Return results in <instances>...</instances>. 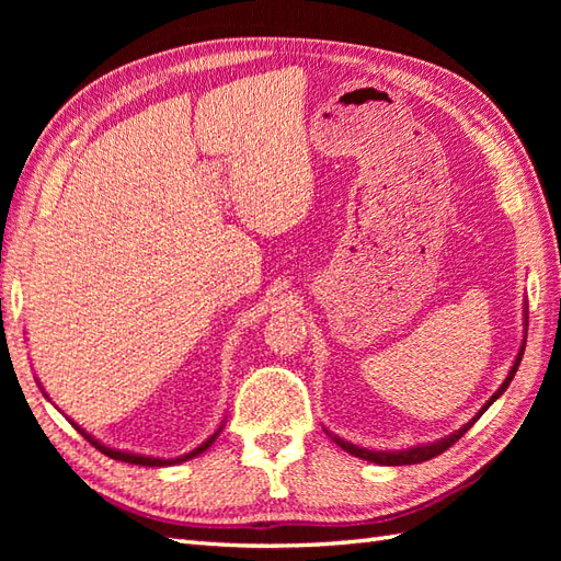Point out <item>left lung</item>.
Segmentation results:
<instances>
[{"instance_id":"left-lung-1","label":"left lung","mask_w":561,"mask_h":561,"mask_svg":"<svg viewBox=\"0 0 561 561\" xmlns=\"http://www.w3.org/2000/svg\"><path fill=\"white\" fill-rule=\"evenodd\" d=\"M526 320H528V313H526ZM526 325H528V323H526ZM523 352H526V340H523L520 352H518V356H516L514 366H511V371H508L506 380L502 383V388H499V390L494 392V396L484 402V408L472 416V422H468L462 428H458L456 434H450V436L440 438V440H434V444L412 446V448H408V450H368V448H362V446H354V444H350V440H344V438H340V436H335V434H330L328 428H325V434H328L332 440H335V444H337L342 450H347V453H352V456L362 458V460H368V462H378V465H416V462L432 460V458L440 456V453H444V450H448L453 444H456V440H458L465 432H468V428H470L474 422L480 420V416L484 414V410H490V404H492L499 396H504V390L508 388V383H511V380H514V376H516V371H518V364H520V359H523Z\"/></svg>"}]
</instances>
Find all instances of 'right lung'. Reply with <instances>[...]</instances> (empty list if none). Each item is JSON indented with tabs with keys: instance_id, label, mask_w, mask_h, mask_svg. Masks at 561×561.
<instances>
[{
	"instance_id": "add662e5",
	"label": "right lung",
	"mask_w": 561,
	"mask_h": 561,
	"mask_svg": "<svg viewBox=\"0 0 561 561\" xmlns=\"http://www.w3.org/2000/svg\"><path fill=\"white\" fill-rule=\"evenodd\" d=\"M71 424H75V422H71ZM77 426V432H81V436L83 438H87L89 440V444L91 446H96L101 453H103V456H108V458H113V460H123V462H133V465H145V468H165V465H175V462H183V460H190V458H195V456H199V453H205L211 444H214V440H217V436H219V432H221V428H224V424L217 428V432H214L207 440H205V444H202V446H197L195 450H190L187 453V456H181V458H151V456H139V453H127V450H115V448H108V446H103L101 444V440H96V438H93L91 434H87V432H83V428L79 426V424H75Z\"/></svg>"
}]
</instances>
